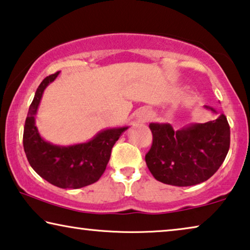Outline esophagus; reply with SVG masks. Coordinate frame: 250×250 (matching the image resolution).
<instances>
[{
  "instance_id": "34e87169",
  "label": "esophagus",
  "mask_w": 250,
  "mask_h": 250,
  "mask_svg": "<svg viewBox=\"0 0 250 250\" xmlns=\"http://www.w3.org/2000/svg\"><path fill=\"white\" fill-rule=\"evenodd\" d=\"M150 117H152V114H150L149 110H147V108H140L138 113H137V121L140 122V124H144V122L149 121Z\"/></svg>"
}]
</instances>
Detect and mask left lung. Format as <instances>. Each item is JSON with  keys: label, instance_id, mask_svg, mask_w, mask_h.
I'll return each mask as SVG.
<instances>
[{"label": "left lung", "instance_id": "obj_1", "mask_svg": "<svg viewBox=\"0 0 250 250\" xmlns=\"http://www.w3.org/2000/svg\"><path fill=\"white\" fill-rule=\"evenodd\" d=\"M204 107L217 114L213 107ZM149 128L153 144L146 164L153 177L165 185L188 187L206 181L219 170L230 148V126L224 114L179 130L160 122H152Z\"/></svg>", "mask_w": 250, "mask_h": 250}]
</instances>
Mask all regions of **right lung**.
<instances>
[{
    "instance_id": "obj_1",
    "label": "right lung",
    "mask_w": 250,
    "mask_h": 250,
    "mask_svg": "<svg viewBox=\"0 0 250 250\" xmlns=\"http://www.w3.org/2000/svg\"><path fill=\"white\" fill-rule=\"evenodd\" d=\"M60 72L45 78L35 93L23 129V149L30 167L53 186L63 189H78L94 184L104 173L111 150L128 125L98 131L86 143L62 146L46 142L36 126L38 106L44 90Z\"/></svg>"
}]
</instances>
